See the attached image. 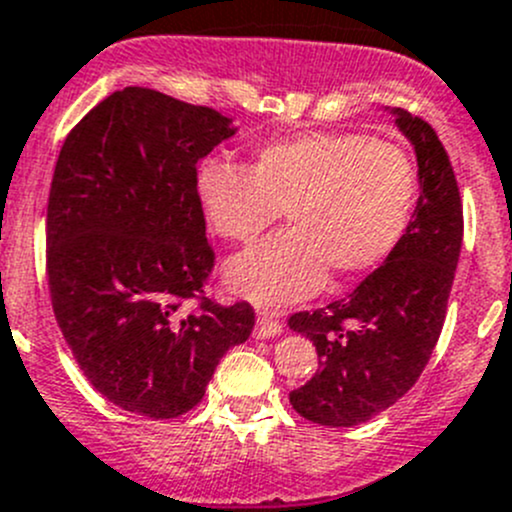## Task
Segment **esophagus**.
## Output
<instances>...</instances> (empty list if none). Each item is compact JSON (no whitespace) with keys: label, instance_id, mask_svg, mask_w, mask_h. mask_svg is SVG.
<instances>
[{"label":"esophagus","instance_id":"esophagus-1","mask_svg":"<svg viewBox=\"0 0 512 512\" xmlns=\"http://www.w3.org/2000/svg\"><path fill=\"white\" fill-rule=\"evenodd\" d=\"M282 332H285V327H282V319L277 317L275 312H267V309H262V312L257 314V322H255V337L257 339L280 337Z\"/></svg>","mask_w":512,"mask_h":512}]
</instances>
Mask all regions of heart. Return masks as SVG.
<instances>
[{"instance_id":"heart-1","label":"heart","mask_w":512,"mask_h":512,"mask_svg":"<svg viewBox=\"0 0 512 512\" xmlns=\"http://www.w3.org/2000/svg\"><path fill=\"white\" fill-rule=\"evenodd\" d=\"M195 195L208 225L237 245H252L282 213L287 230L235 257L225 280L262 307H285L389 260L414 223L418 173L396 143L307 131L255 148L245 168L208 160Z\"/></svg>"}]
</instances>
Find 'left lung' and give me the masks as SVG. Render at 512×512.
Here are the masks:
<instances>
[{
	"mask_svg": "<svg viewBox=\"0 0 512 512\" xmlns=\"http://www.w3.org/2000/svg\"><path fill=\"white\" fill-rule=\"evenodd\" d=\"M391 113L418 160L414 223L349 299L289 317V329L319 354L317 374L289 394V404L322 426H359L416 384L441 337L461 255L463 205L446 148L423 118Z\"/></svg>",
	"mask_w": 512,
	"mask_h": 512,
	"instance_id": "8db88e82",
	"label": "left lung"
}]
</instances>
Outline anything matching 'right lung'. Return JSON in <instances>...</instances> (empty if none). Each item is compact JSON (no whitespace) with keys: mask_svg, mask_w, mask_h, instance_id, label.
<instances>
[{"mask_svg":"<svg viewBox=\"0 0 512 512\" xmlns=\"http://www.w3.org/2000/svg\"><path fill=\"white\" fill-rule=\"evenodd\" d=\"M235 131L215 108L126 86L61 146L46 208L51 307L84 376L118 409L188 414L255 327L247 302L203 297L215 252L195 165Z\"/></svg>","mask_w":512,"mask_h":512,"instance_id":"add662e5","label":"right lung"}]
</instances>
